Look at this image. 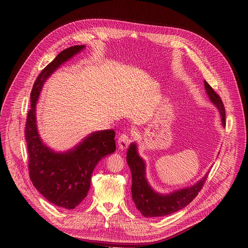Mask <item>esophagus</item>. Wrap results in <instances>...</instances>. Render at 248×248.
Returning a JSON list of instances; mask_svg holds the SVG:
<instances>
[{"label": "esophagus", "instance_id": "esophagus-1", "mask_svg": "<svg viewBox=\"0 0 248 248\" xmlns=\"http://www.w3.org/2000/svg\"><path fill=\"white\" fill-rule=\"evenodd\" d=\"M130 143V139L128 137L127 134H121L118 140V145H119V149L121 151H125Z\"/></svg>", "mask_w": 248, "mask_h": 248}]
</instances>
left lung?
Listing matches in <instances>:
<instances>
[{"instance_id":"1","label":"left lung","mask_w":248,"mask_h":248,"mask_svg":"<svg viewBox=\"0 0 248 248\" xmlns=\"http://www.w3.org/2000/svg\"><path fill=\"white\" fill-rule=\"evenodd\" d=\"M204 87L209 100L218 109L222 124L225 126L226 112L220 96L206 81H204ZM126 162L132 176V200L140 213L146 218L170 215L187 206L202 188L208 174L206 172L194 185L172 190L169 193H161L155 190L147 180L146 162L139 155L138 145L136 143H131L129 146L126 153Z\"/></svg>"}]
</instances>
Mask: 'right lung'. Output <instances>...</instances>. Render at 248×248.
Here are the masks:
<instances>
[{"label":"right lung","instance_id":"right-lung-1","mask_svg":"<svg viewBox=\"0 0 248 248\" xmlns=\"http://www.w3.org/2000/svg\"><path fill=\"white\" fill-rule=\"evenodd\" d=\"M85 48L84 45H77L62 51L40 73L30 94L31 109L25 126L29 175L33 186L49 202L68 210L78 207L87 196L97 164L116 151L115 131H95L72 149L55 151L43 142L39 134L36 105L47 79Z\"/></svg>","mask_w":248,"mask_h":248}]
</instances>
